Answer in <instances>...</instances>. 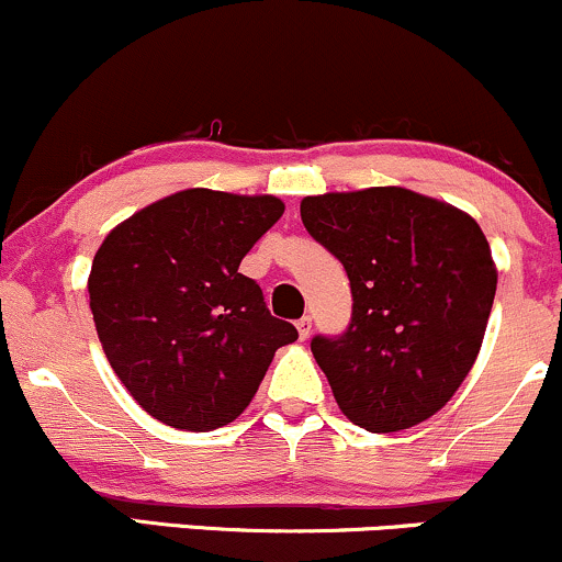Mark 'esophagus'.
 Here are the masks:
<instances>
[{"label": "esophagus", "instance_id": "34e87169", "mask_svg": "<svg viewBox=\"0 0 562 562\" xmlns=\"http://www.w3.org/2000/svg\"><path fill=\"white\" fill-rule=\"evenodd\" d=\"M297 331H300V339L311 337V331H313V318H311V315H302V318L297 321Z\"/></svg>", "mask_w": 562, "mask_h": 562}]
</instances>
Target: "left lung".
<instances>
[{
    "instance_id": "8db88e82",
    "label": "left lung",
    "mask_w": 562,
    "mask_h": 562,
    "mask_svg": "<svg viewBox=\"0 0 562 562\" xmlns=\"http://www.w3.org/2000/svg\"><path fill=\"white\" fill-rule=\"evenodd\" d=\"M300 214L350 279L348 329L311 339L342 414L369 432L430 419L470 374L494 305L481 225L406 188L307 196Z\"/></svg>"
}]
</instances>
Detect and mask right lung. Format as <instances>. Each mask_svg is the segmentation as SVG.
<instances>
[{"mask_svg": "<svg viewBox=\"0 0 562 562\" xmlns=\"http://www.w3.org/2000/svg\"><path fill=\"white\" fill-rule=\"evenodd\" d=\"M276 196L191 188L145 206L100 244L90 307L111 369L150 417L206 432L249 406L273 352L297 339L238 273L281 220Z\"/></svg>", "mask_w": 562, "mask_h": 562, "instance_id": "obj_1", "label": "right lung"}]
</instances>
